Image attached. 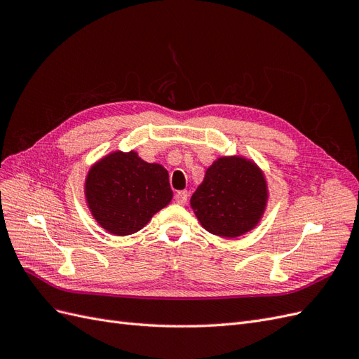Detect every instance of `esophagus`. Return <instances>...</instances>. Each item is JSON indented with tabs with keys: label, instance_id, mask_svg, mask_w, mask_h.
I'll use <instances>...</instances> for the list:
<instances>
[{
	"label": "esophagus",
	"instance_id": "1",
	"mask_svg": "<svg viewBox=\"0 0 359 359\" xmlns=\"http://www.w3.org/2000/svg\"><path fill=\"white\" fill-rule=\"evenodd\" d=\"M187 199H189V193L186 190H181V191H177L175 194V202L178 205H186L187 203Z\"/></svg>",
	"mask_w": 359,
	"mask_h": 359
}]
</instances>
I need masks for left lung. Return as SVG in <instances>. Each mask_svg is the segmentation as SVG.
<instances>
[{
	"mask_svg": "<svg viewBox=\"0 0 359 359\" xmlns=\"http://www.w3.org/2000/svg\"><path fill=\"white\" fill-rule=\"evenodd\" d=\"M266 196V181L255 163L222 157L205 172L190 205L206 231L235 238L259 223Z\"/></svg>",
	"mask_w": 359,
	"mask_h": 359,
	"instance_id": "left-lung-1",
	"label": "left lung"
}]
</instances>
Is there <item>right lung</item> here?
<instances>
[{"mask_svg":"<svg viewBox=\"0 0 359 359\" xmlns=\"http://www.w3.org/2000/svg\"><path fill=\"white\" fill-rule=\"evenodd\" d=\"M85 194L94 219L118 236L135 233L170 202L168 170L135 151H116L90 169Z\"/></svg>","mask_w":359,"mask_h":359,"instance_id":"1","label":"right lung"}]
</instances>
